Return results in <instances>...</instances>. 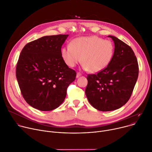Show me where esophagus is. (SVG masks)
<instances>
[{
  "label": "esophagus",
  "mask_w": 152,
  "mask_h": 152,
  "mask_svg": "<svg viewBox=\"0 0 152 152\" xmlns=\"http://www.w3.org/2000/svg\"><path fill=\"white\" fill-rule=\"evenodd\" d=\"M82 75L79 72H77V74H76V77H79V76H80Z\"/></svg>",
  "instance_id": "34e87169"
}]
</instances>
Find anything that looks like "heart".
<instances>
[{"instance_id":"heart-1","label":"heart","mask_w":152,"mask_h":152,"mask_svg":"<svg viewBox=\"0 0 152 152\" xmlns=\"http://www.w3.org/2000/svg\"><path fill=\"white\" fill-rule=\"evenodd\" d=\"M114 53L115 46L111 40L96 36L76 38L71 45H66L61 50L62 57L69 67L76 66L82 60L83 68L92 73L105 68Z\"/></svg>"}]
</instances>
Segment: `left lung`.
I'll return each instance as SVG.
<instances>
[{"mask_svg": "<svg viewBox=\"0 0 152 152\" xmlns=\"http://www.w3.org/2000/svg\"><path fill=\"white\" fill-rule=\"evenodd\" d=\"M108 37L115 44L113 58L104 70L87 76L86 89L90 104L102 112L118 109L128 102L139 74L138 64L131 47L115 36Z\"/></svg>", "mask_w": 152, "mask_h": 152, "instance_id": "1", "label": "left lung"}]
</instances>
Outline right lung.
I'll return each instance as SVG.
<instances>
[{"label": "right lung", "instance_id": "obj_1", "mask_svg": "<svg viewBox=\"0 0 152 152\" xmlns=\"http://www.w3.org/2000/svg\"><path fill=\"white\" fill-rule=\"evenodd\" d=\"M68 34L46 36L23 48L16 65V78L25 101L40 111H50L64 101L76 76L61 55Z\"/></svg>", "mask_w": 152, "mask_h": 152}]
</instances>
